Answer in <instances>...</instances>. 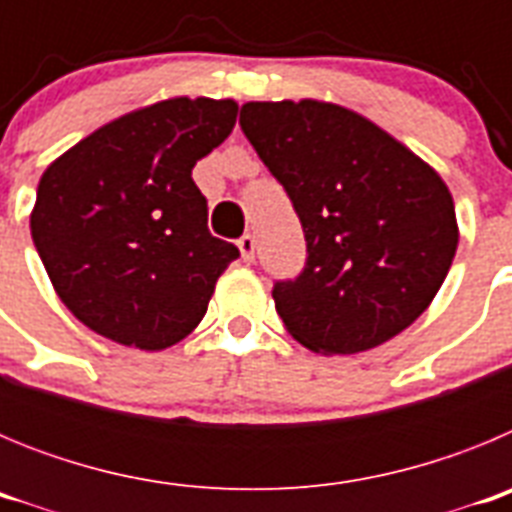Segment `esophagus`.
<instances>
[{
	"label": "esophagus",
	"instance_id": "obj_1",
	"mask_svg": "<svg viewBox=\"0 0 512 512\" xmlns=\"http://www.w3.org/2000/svg\"><path fill=\"white\" fill-rule=\"evenodd\" d=\"M238 248H241L243 261H248V264H251V261L256 259V238H253L251 233L243 235L241 241H238Z\"/></svg>",
	"mask_w": 512,
	"mask_h": 512
}]
</instances>
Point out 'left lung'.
<instances>
[{"mask_svg":"<svg viewBox=\"0 0 512 512\" xmlns=\"http://www.w3.org/2000/svg\"><path fill=\"white\" fill-rule=\"evenodd\" d=\"M241 128L305 230V271L271 292L289 336L315 354H361L413 325L459 246L441 174L343 104L246 102Z\"/></svg>","mask_w":512,"mask_h":512,"instance_id":"8db88e82","label":"left lung"}]
</instances>
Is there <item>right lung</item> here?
Masks as SVG:
<instances>
[{
  "instance_id": "obj_1",
  "label": "right lung",
  "mask_w": 512,
  "mask_h": 512,
  "mask_svg": "<svg viewBox=\"0 0 512 512\" xmlns=\"http://www.w3.org/2000/svg\"><path fill=\"white\" fill-rule=\"evenodd\" d=\"M235 117V99H161L43 171L30 233L56 295L89 330L164 351L205 318L238 248L207 230L192 169L233 133Z\"/></svg>"
}]
</instances>
